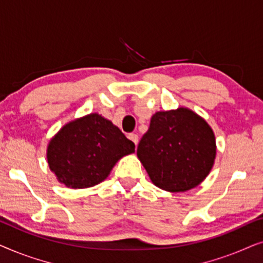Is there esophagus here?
Returning a JSON list of instances; mask_svg holds the SVG:
<instances>
[{"mask_svg":"<svg viewBox=\"0 0 263 263\" xmlns=\"http://www.w3.org/2000/svg\"><path fill=\"white\" fill-rule=\"evenodd\" d=\"M128 139L132 140V141L135 143V146H138V142H139V136H138V134H133V133H132V134L128 135Z\"/></svg>","mask_w":263,"mask_h":263,"instance_id":"esophagus-1","label":"esophagus"}]
</instances>
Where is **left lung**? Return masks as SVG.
Here are the masks:
<instances>
[{
    "label": "left lung",
    "mask_w": 263,
    "mask_h": 263,
    "mask_svg": "<svg viewBox=\"0 0 263 263\" xmlns=\"http://www.w3.org/2000/svg\"><path fill=\"white\" fill-rule=\"evenodd\" d=\"M136 154L154 185L183 193L195 188L210 174L217 143L206 120L188 107H178L153 115Z\"/></svg>",
    "instance_id": "8db88e82"
}]
</instances>
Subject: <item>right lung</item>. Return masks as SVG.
Here are the masks:
<instances>
[{
  "instance_id": "right-lung-1",
  "label": "right lung",
  "mask_w": 263,
  "mask_h": 263,
  "mask_svg": "<svg viewBox=\"0 0 263 263\" xmlns=\"http://www.w3.org/2000/svg\"><path fill=\"white\" fill-rule=\"evenodd\" d=\"M134 152V142L95 112L64 124L49 141L46 159L60 183L84 189L102 183L122 157Z\"/></svg>"
}]
</instances>
